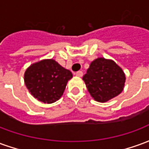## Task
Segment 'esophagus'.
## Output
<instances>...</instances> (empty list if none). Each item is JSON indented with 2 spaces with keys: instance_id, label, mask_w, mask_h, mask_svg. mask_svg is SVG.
<instances>
[{
  "instance_id": "1",
  "label": "esophagus",
  "mask_w": 149,
  "mask_h": 149,
  "mask_svg": "<svg viewBox=\"0 0 149 149\" xmlns=\"http://www.w3.org/2000/svg\"><path fill=\"white\" fill-rule=\"evenodd\" d=\"M76 76H77V77H81L82 76H83V72L82 71H78L76 72Z\"/></svg>"
}]
</instances>
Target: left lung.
<instances>
[{"mask_svg":"<svg viewBox=\"0 0 149 149\" xmlns=\"http://www.w3.org/2000/svg\"><path fill=\"white\" fill-rule=\"evenodd\" d=\"M83 80L91 96L99 102H105L121 93L125 76L115 62L97 58L90 64Z\"/></svg>","mask_w":149,"mask_h":149,"instance_id":"1","label":"left lung"}]
</instances>
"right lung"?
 Instances as JSON below:
<instances>
[{
    "mask_svg": "<svg viewBox=\"0 0 149 149\" xmlns=\"http://www.w3.org/2000/svg\"><path fill=\"white\" fill-rule=\"evenodd\" d=\"M72 72L54 60H43L33 64L24 73V83L31 94L44 103L58 100L65 89Z\"/></svg>",
    "mask_w": 149,
    "mask_h": 149,
    "instance_id": "right-lung-1",
    "label": "right lung"
}]
</instances>
